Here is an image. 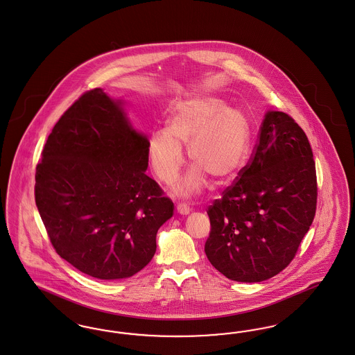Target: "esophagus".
I'll list each match as a JSON object with an SVG mask.
<instances>
[{"mask_svg":"<svg viewBox=\"0 0 355 355\" xmlns=\"http://www.w3.org/2000/svg\"><path fill=\"white\" fill-rule=\"evenodd\" d=\"M176 211H178V214H180V215H188V214L191 212V208H189L187 204H184V202H180V204H178Z\"/></svg>","mask_w":355,"mask_h":355,"instance_id":"34e87169","label":"esophagus"}]
</instances>
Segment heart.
<instances>
[{
  "mask_svg": "<svg viewBox=\"0 0 355 355\" xmlns=\"http://www.w3.org/2000/svg\"><path fill=\"white\" fill-rule=\"evenodd\" d=\"M185 146L193 167L175 191L192 196L208 179L223 183L241 166L249 146L247 118L207 95H195L179 103L171 112L167 128L155 131L147 146L150 166L160 182H175L184 164L182 147Z\"/></svg>",
  "mask_w": 355,
  "mask_h": 355,
  "instance_id": "obj_1",
  "label": "heart"
}]
</instances>
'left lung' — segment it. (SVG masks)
I'll use <instances>...</instances> for the list:
<instances>
[{
  "mask_svg": "<svg viewBox=\"0 0 355 355\" xmlns=\"http://www.w3.org/2000/svg\"><path fill=\"white\" fill-rule=\"evenodd\" d=\"M317 173L304 130L269 111L245 167L208 207L205 254L233 281L260 282L294 259L315 216Z\"/></svg>",
  "mask_w": 355,
  "mask_h": 355,
  "instance_id": "left-lung-1",
  "label": "left lung"
}]
</instances>
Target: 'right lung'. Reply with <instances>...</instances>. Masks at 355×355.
Here are the masks:
<instances>
[{
    "mask_svg": "<svg viewBox=\"0 0 355 355\" xmlns=\"http://www.w3.org/2000/svg\"><path fill=\"white\" fill-rule=\"evenodd\" d=\"M101 89L82 94L53 127L35 167V204L55 252L99 279L134 276L153 260L172 216L148 167V140Z\"/></svg>",
    "mask_w": 355,
    "mask_h": 355,
    "instance_id": "add662e5",
    "label": "right lung"
}]
</instances>
